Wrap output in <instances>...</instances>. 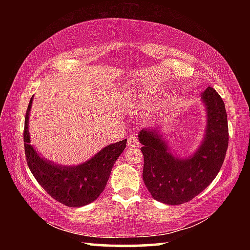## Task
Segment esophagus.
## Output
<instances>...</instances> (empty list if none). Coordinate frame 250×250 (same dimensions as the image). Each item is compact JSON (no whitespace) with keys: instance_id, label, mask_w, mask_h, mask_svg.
Instances as JSON below:
<instances>
[{"instance_id":"34e87169","label":"esophagus","mask_w":250,"mask_h":250,"mask_svg":"<svg viewBox=\"0 0 250 250\" xmlns=\"http://www.w3.org/2000/svg\"><path fill=\"white\" fill-rule=\"evenodd\" d=\"M128 146L132 147V149H137V147L140 146V143L138 141L137 135H131V137L128 139Z\"/></svg>"}]
</instances>
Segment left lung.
Returning a JSON list of instances; mask_svg holds the SVG:
<instances>
[{"instance_id":"1","label":"left lung","mask_w":250,"mask_h":250,"mask_svg":"<svg viewBox=\"0 0 250 250\" xmlns=\"http://www.w3.org/2000/svg\"><path fill=\"white\" fill-rule=\"evenodd\" d=\"M201 100L205 105L206 126L193 154L180 158L172 153L161 128H146L138 133L145 156L143 181L155 201L167 205L191 201L221 170L228 146L225 104L211 87L203 92Z\"/></svg>"}]
</instances>
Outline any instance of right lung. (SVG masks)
<instances>
[{
	"label": "right lung",
	"mask_w": 250,
	"mask_h": 250,
	"mask_svg": "<svg viewBox=\"0 0 250 250\" xmlns=\"http://www.w3.org/2000/svg\"><path fill=\"white\" fill-rule=\"evenodd\" d=\"M29 101L24 125V147L27 166L40 185L55 200L69 207H82L96 201L104 192L112 167L124 152L126 139L101 149L91 159L78 166H62L45 159L31 145Z\"/></svg>",
	"instance_id": "obj_1"
}]
</instances>
